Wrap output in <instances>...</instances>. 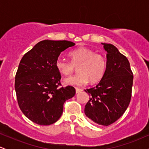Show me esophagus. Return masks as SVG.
<instances>
[{
	"label": "esophagus",
	"instance_id": "1",
	"mask_svg": "<svg viewBox=\"0 0 149 149\" xmlns=\"http://www.w3.org/2000/svg\"><path fill=\"white\" fill-rule=\"evenodd\" d=\"M82 90H82V89H80V88H76V93H78V92H81Z\"/></svg>",
	"mask_w": 149,
	"mask_h": 149
}]
</instances>
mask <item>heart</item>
<instances>
[{"label":"heart","instance_id":"obj_1","mask_svg":"<svg viewBox=\"0 0 149 149\" xmlns=\"http://www.w3.org/2000/svg\"><path fill=\"white\" fill-rule=\"evenodd\" d=\"M71 61L63 58L57 59L55 66L59 72L64 75H71L78 66L79 73L64 79L66 85L80 86L86 84L90 80L91 83L99 82L103 78L107 61L101 53L95 52L93 49L87 47H80L69 53Z\"/></svg>","mask_w":149,"mask_h":149}]
</instances>
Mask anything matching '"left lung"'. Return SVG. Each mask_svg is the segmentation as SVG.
Instances as JSON below:
<instances>
[{"label":"left lung","instance_id":"1","mask_svg":"<svg viewBox=\"0 0 149 149\" xmlns=\"http://www.w3.org/2000/svg\"><path fill=\"white\" fill-rule=\"evenodd\" d=\"M102 44L107 52V69L96 86L85 90L90 97L85 113L95 123L108 126L119 119L129 106L133 73L125 56L111 44Z\"/></svg>","mask_w":149,"mask_h":149}]
</instances>
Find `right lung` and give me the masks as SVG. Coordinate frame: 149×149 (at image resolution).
<instances>
[{
    "instance_id": "obj_1",
    "label": "right lung",
    "mask_w": 149,
    "mask_h": 149,
    "mask_svg": "<svg viewBox=\"0 0 149 149\" xmlns=\"http://www.w3.org/2000/svg\"><path fill=\"white\" fill-rule=\"evenodd\" d=\"M74 45L68 40H45L22 58L15 88L19 107L32 122L40 125L57 122L64 102L76 94L72 86L59 88L61 76L55 66L61 52Z\"/></svg>"
}]
</instances>
